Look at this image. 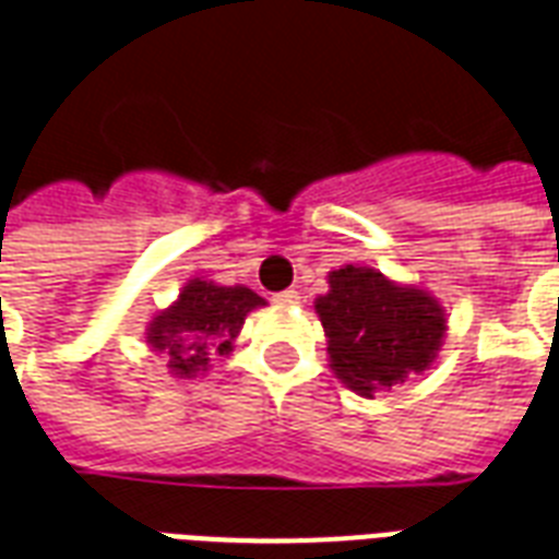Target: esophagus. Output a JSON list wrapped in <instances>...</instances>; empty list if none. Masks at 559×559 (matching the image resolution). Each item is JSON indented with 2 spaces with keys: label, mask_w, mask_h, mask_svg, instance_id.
I'll use <instances>...</instances> for the list:
<instances>
[{
  "label": "esophagus",
  "mask_w": 559,
  "mask_h": 559,
  "mask_svg": "<svg viewBox=\"0 0 559 559\" xmlns=\"http://www.w3.org/2000/svg\"><path fill=\"white\" fill-rule=\"evenodd\" d=\"M275 305H296L299 301V293L296 290H284V293H275Z\"/></svg>",
  "instance_id": "esophagus-1"
}]
</instances>
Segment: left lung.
Segmentation results:
<instances>
[{
    "instance_id": "left-lung-1",
    "label": "left lung",
    "mask_w": 559,
    "mask_h": 559,
    "mask_svg": "<svg viewBox=\"0 0 559 559\" xmlns=\"http://www.w3.org/2000/svg\"><path fill=\"white\" fill-rule=\"evenodd\" d=\"M313 308L329 337L334 376L361 396L424 373L448 332L436 296L394 284L367 266L334 269L329 293Z\"/></svg>"
}]
</instances>
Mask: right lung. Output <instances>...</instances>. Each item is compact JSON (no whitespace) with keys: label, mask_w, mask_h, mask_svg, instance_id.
Instances as JSON below:
<instances>
[{"label":"right lung","mask_w":559,"mask_h":559,"mask_svg":"<svg viewBox=\"0 0 559 559\" xmlns=\"http://www.w3.org/2000/svg\"><path fill=\"white\" fill-rule=\"evenodd\" d=\"M260 305L266 301L242 284L222 287L213 281L192 278L171 308L147 322L144 334L153 353L168 358V370L177 379H195L216 355L234 349L242 322Z\"/></svg>","instance_id":"obj_1"}]
</instances>
